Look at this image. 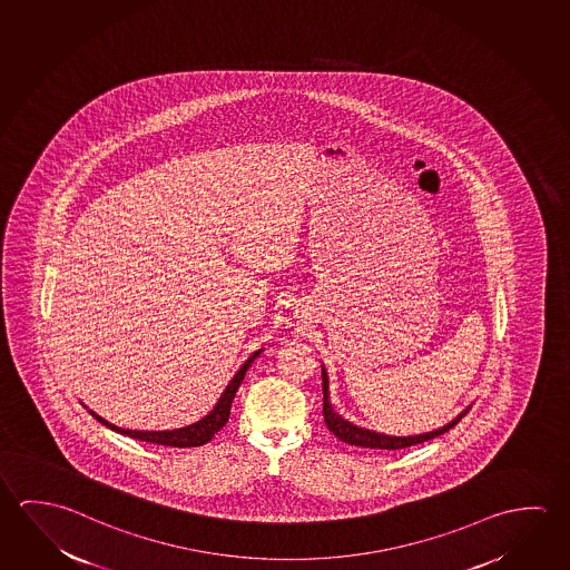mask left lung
Segmentation results:
<instances>
[{
  "instance_id": "obj_1",
  "label": "left lung",
  "mask_w": 570,
  "mask_h": 570,
  "mask_svg": "<svg viewBox=\"0 0 570 570\" xmlns=\"http://www.w3.org/2000/svg\"><path fill=\"white\" fill-rule=\"evenodd\" d=\"M322 387H324V421H326L327 430L332 431L340 441L355 445V448H370V449H405L411 445H417L423 441H430V439L439 438L443 433H448L451 428H455L459 421L463 420V415H466V407L463 413H459L455 420L439 428V430L430 431V433H421V435H413V438H392V435H383V433H375V431L364 430V428H357L354 423L345 421L342 415H337L336 411L332 410V403L327 400V374L326 370L322 367Z\"/></svg>"
}]
</instances>
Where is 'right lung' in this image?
<instances>
[{
  "mask_svg": "<svg viewBox=\"0 0 570 570\" xmlns=\"http://www.w3.org/2000/svg\"><path fill=\"white\" fill-rule=\"evenodd\" d=\"M261 352L262 350L254 352V354L244 362L243 367L234 374L233 380L226 385L225 392L220 395V400L216 402L213 411H210L206 417H203V420L196 421L193 425H188V428H180V430L173 431L122 430V428H117V425H112L109 421H105L104 417H99L95 411H89V413L94 415L95 420L101 421L104 425H107L109 430L117 431V433L127 435V438L139 439V441H147V443H157V445H167V448H200V445L208 443L210 439L215 438L218 431L225 428L228 415H230V405H233L234 395H236L240 383H243L246 370L250 367V364L258 357Z\"/></svg>",
  "mask_w": 570,
  "mask_h": 570,
  "instance_id": "1",
  "label": "right lung"
}]
</instances>
